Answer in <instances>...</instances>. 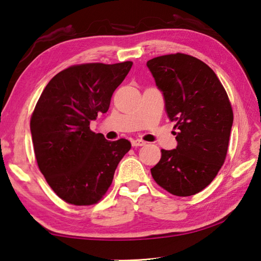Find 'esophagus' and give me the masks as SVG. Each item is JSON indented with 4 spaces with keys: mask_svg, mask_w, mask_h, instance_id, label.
Returning a JSON list of instances; mask_svg holds the SVG:
<instances>
[{
    "mask_svg": "<svg viewBox=\"0 0 261 261\" xmlns=\"http://www.w3.org/2000/svg\"><path fill=\"white\" fill-rule=\"evenodd\" d=\"M131 143L134 147H141V146L146 145V141H143L141 139H134L131 141Z\"/></svg>",
    "mask_w": 261,
    "mask_h": 261,
    "instance_id": "1",
    "label": "esophagus"
}]
</instances>
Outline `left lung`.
I'll return each instance as SVG.
<instances>
[{"label":"left lung","mask_w":261,"mask_h":261,"mask_svg":"<svg viewBox=\"0 0 261 261\" xmlns=\"http://www.w3.org/2000/svg\"><path fill=\"white\" fill-rule=\"evenodd\" d=\"M147 66L178 130L176 149H162L151 175L173 195H195L224 164L233 123L228 94L214 71L190 55H165L148 60Z\"/></svg>","instance_id":"1"}]
</instances>
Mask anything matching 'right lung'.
Returning <instances> with one entry per match:
<instances>
[{"instance_id":"1","label":"right lung","mask_w":261,"mask_h":261,"mask_svg":"<svg viewBox=\"0 0 261 261\" xmlns=\"http://www.w3.org/2000/svg\"><path fill=\"white\" fill-rule=\"evenodd\" d=\"M131 67L132 62L70 66L53 77L38 99L30 120L37 164L66 203H97L130 150V141H109L90 123L108 112L113 92Z\"/></svg>"}]
</instances>
